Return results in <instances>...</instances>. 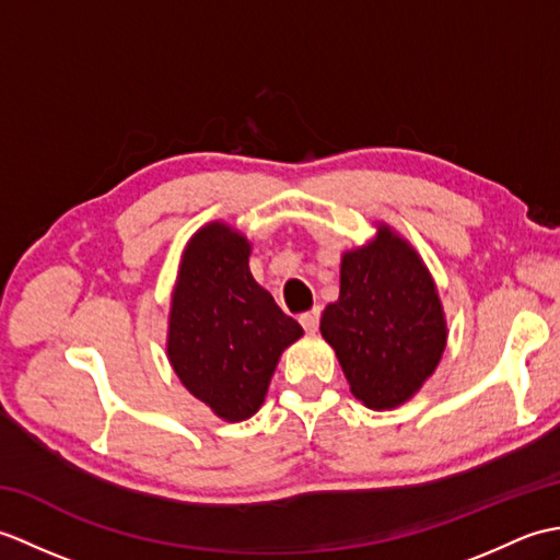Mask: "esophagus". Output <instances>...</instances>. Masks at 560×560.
I'll return each instance as SVG.
<instances>
[{
    "label": "esophagus",
    "instance_id": "obj_1",
    "mask_svg": "<svg viewBox=\"0 0 560 560\" xmlns=\"http://www.w3.org/2000/svg\"><path fill=\"white\" fill-rule=\"evenodd\" d=\"M299 319H301V325H303L305 331H315L319 327V311H317V307H313V311L303 313Z\"/></svg>",
    "mask_w": 560,
    "mask_h": 560
}]
</instances>
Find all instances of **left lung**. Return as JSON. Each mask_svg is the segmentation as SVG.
Wrapping results in <instances>:
<instances>
[{"instance_id": "obj_1", "label": "left lung", "mask_w": 560, "mask_h": 560, "mask_svg": "<svg viewBox=\"0 0 560 560\" xmlns=\"http://www.w3.org/2000/svg\"><path fill=\"white\" fill-rule=\"evenodd\" d=\"M319 331L335 347L355 399L392 409L413 397L445 351V317L419 255L380 225L377 237L341 257L339 301Z\"/></svg>"}]
</instances>
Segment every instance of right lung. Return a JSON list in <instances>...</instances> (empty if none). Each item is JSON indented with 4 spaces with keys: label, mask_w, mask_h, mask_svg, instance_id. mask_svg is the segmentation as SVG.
Returning <instances> with one entry per match:
<instances>
[{
    "label": "right lung",
    "mask_w": 560,
    "mask_h": 560,
    "mask_svg": "<svg viewBox=\"0 0 560 560\" xmlns=\"http://www.w3.org/2000/svg\"><path fill=\"white\" fill-rule=\"evenodd\" d=\"M247 257V237L209 223L185 249L171 303L175 373L225 421H245L261 407L281 351L303 335L253 279Z\"/></svg>",
    "instance_id": "add662e5"
}]
</instances>
